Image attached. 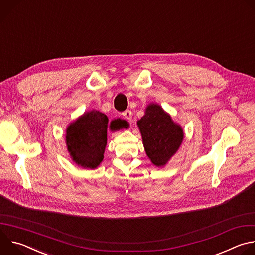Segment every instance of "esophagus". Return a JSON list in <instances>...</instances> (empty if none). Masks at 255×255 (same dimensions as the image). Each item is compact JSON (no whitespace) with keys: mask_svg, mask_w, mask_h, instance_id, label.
I'll use <instances>...</instances> for the list:
<instances>
[{"mask_svg":"<svg viewBox=\"0 0 255 255\" xmlns=\"http://www.w3.org/2000/svg\"><path fill=\"white\" fill-rule=\"evenodd\" d=\"M123 117L128 120V121H131L132 120V112L130 110H126L125 112H123Z\"/></svg>","mask_w":255,"mask_h":255,"instance_id":"1","label":"esophagus"}]
</instances>
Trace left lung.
<instances>
[{"label": "left lung", "mask_w": 255, "mask_h": 255, "mask_svg": "<svg viewBox=\"0 0 255 255\" xmlns=\"http://www.w3.org/2000/svg\"><path fill=\"white\" fill-rule=\"evenodd\" d=\"M137 125L147 156L154 165L164 166L183 142V128L174 123L157 104L147 106L145 115L137 121Z\"/></svg>", "instance_id": "left-lung-1"}]
</instances>
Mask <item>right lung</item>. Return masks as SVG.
Wrapping results in <instances>:
<instances>
[{
	"instance_id": "right-lung-1",
	"label": "right lung",
	"mask_w": 255,
	"mask_h": 255,
	"mask_svg": "<svg viewBox=\"0 0 255 255\" xmlns=\"http://www.w3.org/2000/svg\"><path fill=\"white\" fill-rule=\"evenodd\" d=\"M108 117L97 110L86 112L66 128L65 141L71 159L84 168H97L107 145Z\"/></svg>"
}]
</instances>
